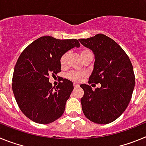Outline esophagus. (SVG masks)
<instances>
[{
  "label": "esophagus",
  "mask_w": 146,
  "mask_h": 146,
  "mask_svg": "<svg viewBox=\"0 0 146 146\" xmlns=\"http://www.w3.org/2000/svg\"><path fill=\"white\" fill-rule=\"evenodd\" d=\"M74 88H78V87H79V84H77V83H74Z\"/></svg>",
  "instance_id": "esophagus-1"
}]
</instances>
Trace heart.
Instances as JSON below:
<instances>
[{
    "label": "heart",
    "mask_w": 146,
    "mask_h": 146,
    "mask_svg": "<svg viewBox=\"0 0 146 146\" xmlns=\"http://www.w3.org/2000/svg\"><path fill=\"white\" fill-rule=\"evenodd\" d=\"M89 53H91V51L87 50V49H83V50H80V57L82 59L84 58L86 55ZM69 52H65L64 55H62L61 58H60V64L62 67H64L66 66L67 58L69 56ZM85 77H86V73H84V72H72L67 74V78H69V80H71L72 81H80Z\"/></svg>",
    "instance_id": "b5f03b06"
}]
</instances>
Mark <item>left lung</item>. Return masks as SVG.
<instances>
[{"label":"left lung","mask_w":146,"mask_h":146,"mask_svg":"<svg viewBox=\"0 0 146 146\" xmlns=\"http://www.w3.org/2000/svg\"><path fill=\"white\" fill-rule=\"evenodd\" d=\"M79 41L95 56L88 83L101 84L94 91L88 85L80 86L84 91L80 99L82 112L94 123H111L125 111L131 100L135 85L132 64L124 50L105 35L99 33Z\"/></svg>","instance_id":"left-lung-1"}]
</instances>
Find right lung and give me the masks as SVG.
Wrapping results in <instances>:
<instances>
[{
  "instance_id": "obj_1",
  "label": "right lung",
  "mask_w": 146,
  "mask_h": 146,
  "mask_svg": "<svg viewBox=\"0 0 146 146\" xmlns=\"http://www.w3.org/2000/svg\"><path fill=\"white\" fill-rule=\"evenodd\" d=\"M80 46L74 38L57 39L44 36L30 44L20 55L14 69L12 90L18 106L29 119L47 124L64 113L73 83L64 79L54 88L49 77L61 72L62 55Z\"/></svg>"
}]
</instances>
